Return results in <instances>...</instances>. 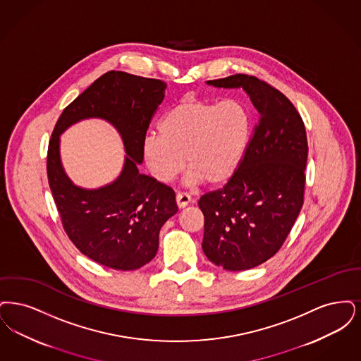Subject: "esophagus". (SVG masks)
I'll return each instance as SVG.
<instances>
[{
    "label": "esophagus",
    "instance_id": "obj_1",
    "mask_svg": "<svg viewBox=\"0 0 361 361\" xmlns=\"http://www.w3.org/2000/svg\"><path fill=\"white\" fill-rule=\"evenodd\" d=\"M188 204H191V197L188 195V192H178L176 194V204L183 209L186 207Z\"/></svg>",
    "mask_w": 361,
    "mask_h": 361
}]
</instances>
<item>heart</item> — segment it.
I'll list each match as a JSON object with an SVG mask.
<instances>
[{"label":"heart","instance_id":"b5f03b06","mask_svg":"<svg viewBox=\"0 0 361 361\" xmlns=\"http://www.w3.org/2000/svg\"><path fill=\"white\" fill-rule=\"evenodd\" d=\"M141 144L142 159L159 182H170L185 169L188 183H226L238 170L252 135L251 114L237 99L210 102L183 98L169 110Z\"/></svg>","mask_w":361,"mask_h":361}]
</instances>
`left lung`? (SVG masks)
Wrapping results in <instances>:
<instances>
[{"instance_id":"1","label":"left lung","mask_w":361,"mask_h":361,"mask_svg":"<svg viewBox=\"0 0 361 361\" xmlns=\"http://www.w3.org/2000/svg\"><path fill=\"white\" fill-rule=\"evenodd\" d=\"M206 83L243 87L260 116L235 175L198 201L206 257L226 271H244L279 251L298 217L309 149L306 129L291 101L264 80L235 74Z\"/></svg>"}]
</instances>
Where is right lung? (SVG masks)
<instances>
[{
	"mask_svg": "<svg viewBox=\"0 0 361 361\" xmlns=\"http://www.w3.org/2000/svg\"><path fill=\"white\" fill-rule=\"evenodd\" d=\"M167 85L124 71L94 80L63 110L48 144L47 175L63 228L79 251L113 269L132 271L149 263L163 224L178 212L175 192L139 173L141 144ZM86 118H102L121 133L126 148L122 173L99 189L75 187L63 173L60 135Z\"/></svg>",
	"mask_w": 361,
	"mask_h": 361,
	"instance_id": "right-lung-1",
	"label": "right lung"
}]
</instances>
